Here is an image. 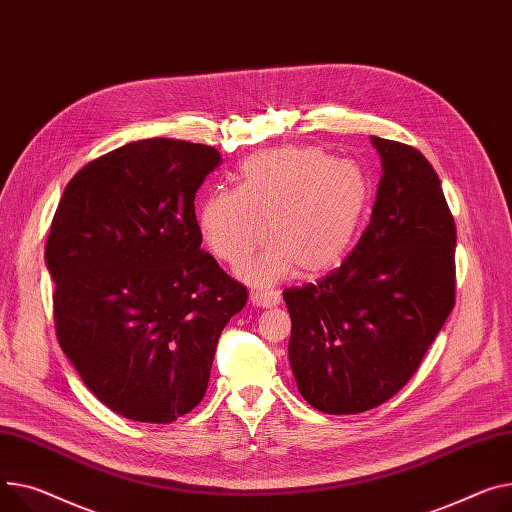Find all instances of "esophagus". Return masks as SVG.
Returning <instances> with one entry per match:
<instances>
[{"instance_id":"obj_1","label":"esophagus","mask_w":512,"mask_h":512,"mask_svg":"<svg viewBox=\"0 0 512 512\" xmlns=\"http://www.w3.org/2000/svg\"><path fill=\"white\" fill-rule=\"evenodd\" d=\"M251 302L259 309H271V306L280 304V294L278 292H267V290H255L251 292Z\"/></svg>"}]
</instances>
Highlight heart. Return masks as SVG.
Listing matches in <instances>:
<instances>
[{"instance_id":"1","label":"heart","mask_w":512,"mask_h":512,"mask_svg":"<svg viewBox=\"0 0 512 512\" xmlns=\"http://www.w3.org/2000/svg\"><path fill=\"white\" fill-rule=\"evenodd\" d=\"M366 201L368 181L358 164L313 146H284L249 156L236 189H214L199 210V228L228 265L251 257L267 234L274 247L247 263L243 276L276 284L294 267L315 276L342 259Z\"/></svg>"}]
</instances>
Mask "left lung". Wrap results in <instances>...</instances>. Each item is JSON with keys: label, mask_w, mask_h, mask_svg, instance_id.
Wrapping results in <instances>:
<instances>
[{"label": "left lung", "mask_w": 512, "mask_h": 512, "mask_svg": "<svg viewBox=\"0 0 512 512\" xmlns=\"http://www.w3.org/2000/svg\"><path fill=\"white\" fill-rule=\"evenodd\" d=\"M370 142L383 177L358 245L317 284L284 290L298 391L333 416L391 399L455 306L457 228L436 170L412 146Z\"/></svg>", "instance_id": "obj_1"}]
</instances>
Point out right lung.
I'll use <instances>...</instances> for the list:
<instances>
[{
  "label": "right lung",
  "instance_id": "1",
  "mask_svg": "<svg viewBox=\"0 0 512 512\" xmlns=\"http://www.w3.org/2000/svg\"><path fill=\"white\" fill-rule=\"evenodd\" d=\"M212 146L125 144L67 183L47 238L59 346L115 414L168 424L203 399L247 288L201 249L195 193Z\"/></svg>",
  "mask_w": 512,
  "mask_h": 512
}]
</instances>
